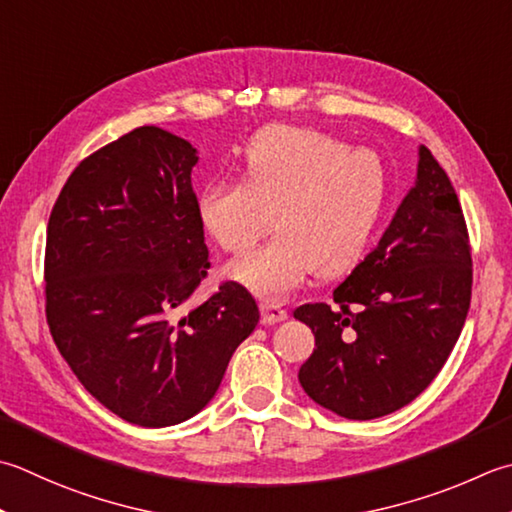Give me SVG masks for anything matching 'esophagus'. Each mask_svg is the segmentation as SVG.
<instances>
[{"label": "esophagus", "instance_id": "obj_1", "mask_svg": "<svg viewBox=\"0 0 512 512\" xmlns=\"http://www.w3.org/2000/svg\"><path fill=\"white\" fill-rule=\"evenodd\" d=\"M259 310H262L264 324H277L286 319V308L279 302H275V299H264V302L259 304Z\"/></svg>", "mask_w": 512, "mask_h": 512}]
</instances>
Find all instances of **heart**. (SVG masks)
I'll return each mask as SVG.
<instances>
[{"instance_id":"obj_1","label":"heart","mask_w":512,"mask_h":512,"mask_svg":"<svg viewBox=\"0 0 512 512\" xmlns=\"http://www.w3.org/2000/svg\"><path fill=\"white\" fill-rule=\"evenodd\" d=\"M242 182L208 184L197 217L217 246L244 253L270 226L279 233L235 259L228 273L266 297L286 295L317 270L355 266L384 213L388 177L375 150L350 148L324 130L270 126L244 150Z\"/></svg>"}]
</instances>
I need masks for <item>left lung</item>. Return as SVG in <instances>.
<instances>
[{
    "label": "left lung",
    "mask_w": 512,
    "mask_h": 512,
    "mask_svg": "<svg viewBox=\"0 0 512 512\" xmlns=\"http://www.w3.org/2000/svg\"><path fill=\"white\" fill-rule=\"evenodd\" d=\"M473 257L466 219L446 170L419 148L417 182L379 244L295 319L315 333L299 368L306 395L346 419H375L422 395L462 333Z\"/></svg>",
    "instance_id": "left-lung-1"
}]
</instances>
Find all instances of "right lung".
I'll use <instances>...</instances> for the list:
<instances>
[{"mask_svg": "<svg viewBox=\"0 0 512 512\" xmlns=\"http://www.w3.org/2000/svg\"><path fill=\"white\" fill-rule=\"evenodd\" d=\"M197 150L157 126L95 150L68 177L46 233V322L79 382L144 428L197 415L259 322L255 297L210 268L190 173Z\"/></svg>", "mask_w": 512, "mask_h": 512, "instance_id": "add662e5", "label": "right lung"}]
</instances>
